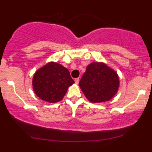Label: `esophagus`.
I'll use <instances>...</instances> for the list:
<instances>
[{"label": "esophagus", "mask_w": 152, "mask_h": 152, "mask_svg": "<svg viewBox=\"0 0 152 152\" xmlns=\"http://www.w3.org/2000/svg\"><path fill=\"white\" fill-rule=\"evenodd\" d=\"M75 83H76V84L78 83V82H79V78H75Z\"/></svg>", "instance_id": "34e87169"}]
</instances>
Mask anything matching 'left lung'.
<instances>
[{"instance_id":"left-lung-1","label":"left lung","mask_w":152,"mask_h":152,"mask_svg":"<svg viewBox=\"0 0 152 152\" xmlns=\"http://www.w3.org/2000/svg\"><path fill=\"white\" fill-rule=\"evenodd\" d=\"M118 75L102 62H93L87 66L79 86L89 101L102 103L112 99L119 88Z\"/></svg>"}]
</instances>
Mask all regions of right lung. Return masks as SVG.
<instances>
[{"instance_id":"add662e5","label":"right lung","mask_w":152,"mask_h":152,"mask_svg":"<svg viewBox=\"0 0 152 152\" xmlns=\"http://www.w3.org/2000/svg\"><path fill=\"white\" fill-rule=\"evenodd\" d=\"M73 83L74 81L68 69L55 62H49L38 69L32 79L35 94L49 103H56L63 99Z\"/></svg>"}]
</instances>
